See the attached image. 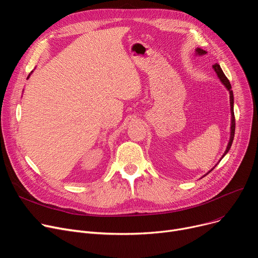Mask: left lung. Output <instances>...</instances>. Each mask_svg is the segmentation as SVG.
I'll return each mask as SVG.
<instances>
[{"label": "left lung", "mask_w": 258, "mask_h": 258, "mask_svg": "<svg viewBox=\"0 0 258 258\" xmlns=\"http://www.w3.org/2000/svg\"><path fill=\"white\" fill-rule=\"evenodd\" d=\"M205 54H207V52H206L205 50H203V49H201V48H197V49H196V55L202 56V55H205ZM212 68H213V70L215 71L216 75H218V77L220 78L221 83L225 86V88L228 90V92H229V94H230V112H231V126H230V138H229V142H228V145H227V148H226V151H225L224 155H223L222 158H221V160H222V159L227 155V153L229 152L230 147H231V145H232L233 138H234V132H235V118H234V111H233L234 98H233V92H232V90H231V85H230L228 78H227L226 75L224 74L221 66H220L219 63H215V64L212 66ZM221 160H220V161H221ZM220 161H219V162H220ZM216 165H218V164H216ZM216 165H215V166H216ZM215 166H214V167H215ZM214 167H212L205 175H207L210 171H212V170L214 169ZM205 175H204V177H205ZM202 178H203V177H202Z\"/></svg>", "instance_id": "1"}]
</instances>
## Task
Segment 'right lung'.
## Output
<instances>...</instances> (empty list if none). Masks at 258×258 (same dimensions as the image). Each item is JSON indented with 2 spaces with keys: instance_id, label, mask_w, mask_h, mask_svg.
<instances>
[{
  "instance_id": "add662e5",
  "label": "right lung",
  "mask_w": 258,
  "mask_h": 258,
  "mask_svg": "<svg viewBox=\"0 0 258 258\" xmlns=\"http://www.w3.org/2000/svg\"><path fill=\"white\" fill-rule=\"evenodd\" d=\"M32 72H33V71H31V73H32ZM31 73H30V74H29V76H28V77H27V79H28V78H29V77H30V75H31Z\"/></svg>"
}]
</instances>
